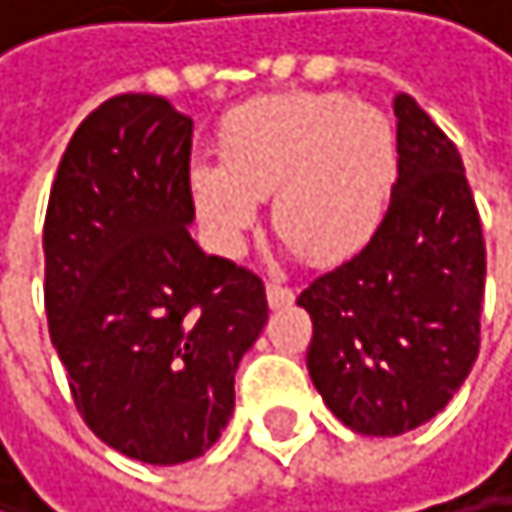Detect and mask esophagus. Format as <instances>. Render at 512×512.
<instances>
[{
	"label": "esophagus",
	"mask_w": 512,
	"mask_h": 512,
	"mask_svg": "<svg viewBox=\"0 0 512 512\" xmlns=\"http://www.w3.org/2000/svg\"><path fill=\"white\" fill-rule=\"evenodd\" d=\"M294 301V291L285 288V285H267V304L270 310H282Z\"/></svg>",
	"instance_id": "1"
}]
</instances>
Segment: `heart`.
<instances>
[{
  "instance_id": "obj_1",
  "label": "heart",
  "mask_w": 512,
  "mask_h": 512,
  "mask_svg": "<svg viewBox=\"0 0 512 512\" xmlns=\"http://www.w3.org/2000/svg\"><path fill=\"white\" fill-rule=\"evenodd\" d=\"M221 162L190 168L211 248L236 258L273 196V227L316 264H338L375 236L396 184L390 116L338 91H282L236 107Z\"/></svg>"
}]
</instances>
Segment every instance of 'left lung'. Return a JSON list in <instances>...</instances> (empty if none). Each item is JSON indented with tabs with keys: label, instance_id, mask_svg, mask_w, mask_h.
I'll return each instance as SVG.
<instances>
[{
	"label": "left lung",
	"instance_id": "left-lung-1",
	"mask_svg": "<svg viewBox=\"0 0 512 512\" xmlns=\"http://www.w3.org/2000/svg\"><path fill=\"white\" fill-rule=\"evenodd\" d=\"M396 184L368 245L298 298L307 368L331 415L362 436L408 433L451 402L479 353L485 242L458 147L396 94Z\"/></svg>",
	"mask_w": 512,
	"mask_h": 512
}]
</instances>
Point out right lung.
I'll use <instances>...</instances> for the list:
<instances>
[{
	"mask_svg": "<svg viewBox=\"0 0 512 512\" xmlns=\"http://www.w3.org/2000/svg\"><path fill=\"white\" fill-rule=\"evenodd\" d=\"M193 119L116 94L70 137L45 214V313L73 402L131 461L184 464L233 418L264 282L205 254L190 227Z\"/></svg>",
	"mask_w": 512,
	"mask_h": 512,
	"instance_id": "right-lung-1",
	"label": "right lung"
}]
</instances>
